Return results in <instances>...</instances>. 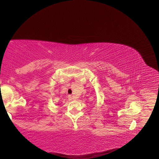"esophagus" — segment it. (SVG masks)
Listing matches in <instances>:
<instances>
[{
  "mask_svg": "<svg viewBox=\"0 0 159 159\" xmlns=\"http://www.w3.org/2000/svg\"><path fill=\"white\" fill-rule=\"evenodd\" d=\"M68 97H69V100H72V99H73V98H72V95H70Z\"/></svg>",
  "mask_w": 159,
  "mask_h": 159,
  "instance_id": "esophagus-1",
  "label": "esophagus"
}]
</instances>
